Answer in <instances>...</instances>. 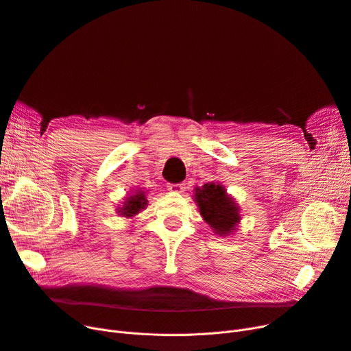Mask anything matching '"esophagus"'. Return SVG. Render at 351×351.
Masks as SVG:
<instances>
[{"label": "esophagus", "mask_w": 351, "mask_h": 351, "mask_svg": "<svg viewBox=\"0 0 351 351\" xmlns=\"http://www.w3.org/2000/svg\"><path fill=\"white\" fill-rule=\"evenodd\" d=\"M168 189L172 192H176V193H182L186 189V183H169Z\"/></svg>", "instance_id": "1"}]
</instances>
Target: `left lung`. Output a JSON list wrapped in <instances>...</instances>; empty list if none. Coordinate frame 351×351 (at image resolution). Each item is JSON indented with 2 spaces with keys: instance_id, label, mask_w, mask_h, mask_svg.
<instances>
[{
  "instance_id": "1",
  "label": "left lung",
  "mask_w": 351,
  "mask_h": 351,
  "mask_svg": "<svg viewBox=\"0 0 351 351\" xmlns=\"http://www.w3.org/2000/svg\"><path fill=\"white\" fill-rule=\"evenodd\" d=\"M193 197L202 217L219 236H229L241 222L237 204L220 183H205L195 189Z\"/></svg>"
}]
</instances>
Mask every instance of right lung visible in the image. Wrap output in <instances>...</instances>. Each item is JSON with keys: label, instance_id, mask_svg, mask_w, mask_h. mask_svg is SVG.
<instances>
[{"label": "right lung", "instance_id": "add662e5", "mask_svg": "<svg viewBox=\"0 0 351 351\" xmlns=\"http://www.w3.org/2000/svg\"><path fill=\"white\" fill-rule=\"evenodd\" d=\"M147 205V199L145 196L143 191H136L134 195L126 197L123 202V206L118 209V213L123 217H132L138 215L142 209H145Z\"/></svg>", "mask_w": 351, "mask_h": 351}]
</instances>
